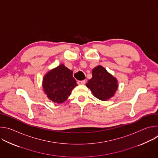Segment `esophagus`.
<instances>
[{"mask_svg":"<svg viewBox=\"0 0 158 158\" xmlns=\"http://www.w3.org/2000/svg\"><path fill=\"white\" fill-rule=\"evenodd\" d=\"M77 84L79 85H84L85 84V80H82V81H79L77 82Z\"/></svg>","mask_w":158,"mask_h":158,"instance_id":"34e87169","label":"esophagus"}]
</instances>
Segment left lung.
Here are the masks:
<instances>
[{
    "instance_id": "left-lung-1",
    "label": "left lung",
    "mask_w": 158,
    "mask_h": 158,
    "mask_svg": "<svg viewBox=\"0 0 158 158\" xmlns=\"http://www.w3.org/2000/svg\"><path fill=\"white\" fill-rule=\"evenodd\" d=\"M92 75V78L87 82L86 85L96 98L106 101L114 96L118 87L116 78L101 65L93 69Z\"/></svg>"
}]
</instances>
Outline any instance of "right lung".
Masks as SVG:
<instances>
[{"label": "right lung", "instance_id": "obj_1", "mask_svg": "<svg viewBox=\"0 0 158 158\" xmlns=\"http://www.w3.org/2000/svg\"><path fill=\"white\" fill-rule=\"evenodd\" d=\"M77 85L73 71L64 64L49 71L44 77L42 86L48 98L58 104L64 102Z\"/></svg>", "mask_w": 158, "mask_h": 158}]
</instances>
